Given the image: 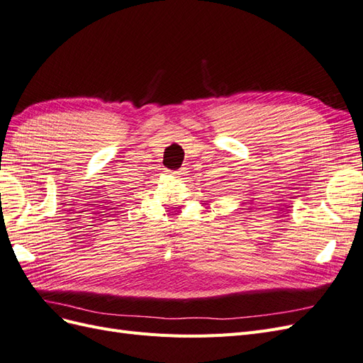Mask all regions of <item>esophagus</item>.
Masks as SVG:
<instances>
[{"mask_svg":"<svg viewBox=\"0 0 363 363\" xmlns=\"http://www.w3.org/2000/svg\"><path fill=\"white\" fill-rule=\"evenodd\" d=\"M171 175H174V177H183V175H186V168H180L179 171H168Z\"/></svg>","mask_w":363,"mask_h":363,"instance_id":"34e87169","label":"esophagus"}]
</instances>
